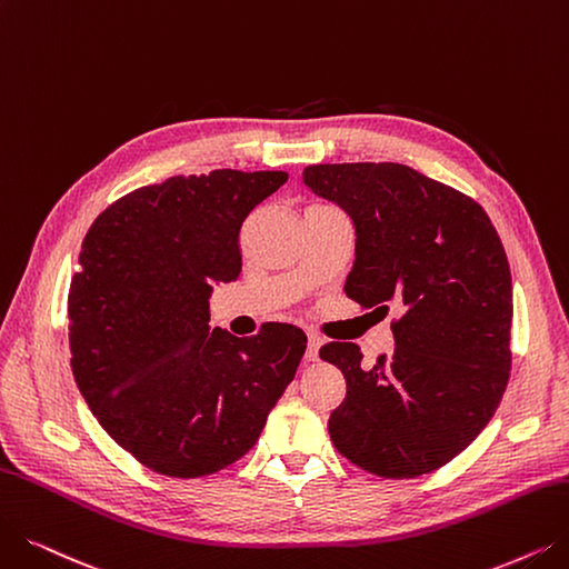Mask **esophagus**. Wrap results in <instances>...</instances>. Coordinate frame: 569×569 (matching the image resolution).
Here are the masks:
<instances>
[{
  "mask_svg": "<svg viewBox=\"0 0 569 569\" xmlns=\"http://www.w3.org/2000/svg\"><path fill=\"white\" fill-rule=\"evenodd\" d=\"M320 348H322V338L317 336V333H308L306 359H308V361H317V359H320Z\"/></svg>",
  "mask_w": 569,
  "mask_h": 569,
  "instance_id": "1",
  "label": "esophagus"
}]
</instances>
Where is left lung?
<instances>
[{"instance_id":"left-lung-1","label":"left lung","mask_w":569,"mask_h":569,"mask_svg":"<svg viewBox=\"0 0 569 569\" xmlns=\"http://www.w3.org/2000/svg\"><path fill=\"white\" fill-rule=\"evenodd\" d=\"M303 181L355 223L348 297L401 310L397 348L373 369L355 343L322 346L348 385L331 441L382 479L435 471L481 435L507 390L513 293L502 240L479 202L408 166L322 163Z\"/></svg>"}]
</instances>
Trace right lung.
I'll list each match as a JSON object with an SVG mask.
<instances>
[{
	"label": "right lung",
	"mask_w": 569,
	"mask_h": 569,
	"mask_svg": "<svg viewBox=\"0 0 569 569\" xmlns=\"http://www.w3.org/2000/svg\"><path fill=\"white\" fill-rule=\"evenodd\" d=\"M282 170L177 174L90 226L67 297L72 373L107 435L144 467L198 479L252 448L308 338L270 322L210 331L217 282L240 278V229Z\"/></svg>",
	"instance_id": "add662e5"
}]
</instances>
